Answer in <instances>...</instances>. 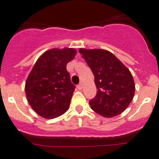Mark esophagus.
Here are the masks:
<instances>
[{
    "instance_id": "1",
    "label": "esophagus",
    "mask_w": 159,
    "mask_h": 159,
    "mask_svg": "<svg viewBox=\"0 0 159 159\" xmlns=\"http://www.w3.org/2000/svg\"><path fill=\"white\" fill-rule=\"evenodd\" d=\"M77 88H78V89H79V90L82 89V88H83V84H82V83H80V84H78V85H77Z\"/></svg>"
}]
</instances>
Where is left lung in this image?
I'll list each match as a JSON object with an SVG mask.
<instances>
[{
  "label": "left lung",
  "mask_w": 159,
  "mask_h": 159,
  "mask_svg": "<svg viewBox=\"0 0 159 159\" xmlns=\"http://www.w3.org/2000/svg\"><path fill=\"white\" fill-rule=\"evenodd\" d=\"M94 75L97 91L89 101L91 108L104 117L118 116L128 108L135 94L129 70L106 50L79 49Z\"/></svg>",
  "instance_id": "obj_1"
}]
</instances>
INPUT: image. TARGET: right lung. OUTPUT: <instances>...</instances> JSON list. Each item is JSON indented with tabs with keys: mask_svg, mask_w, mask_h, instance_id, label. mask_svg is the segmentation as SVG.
I'll return each mask as SVG.
<instances>
[{
	"mask_svg": "<svg viewBox=\"0 0 159 159\" xmlns=\"http://www.w3.org/2000/svg\"><path fill=\"white\" fill-rule=\"evenodd\" d=\"M75 55L73 48L46 51L28 75L25 84L28 101L43 118H56L69 108L75 85L71 82L66 64Z\"/></svg>",
	"mask_w": 159,
	"mask_h": 159,
	"instance_id": "right-lung-1",
	"label": "right lung"
}]
</instances>
